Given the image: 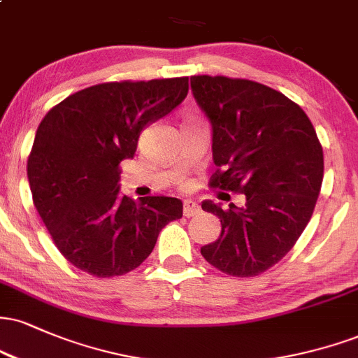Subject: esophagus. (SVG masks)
Instances as JSON below:
<instances>
[{"mask_svg":"<svg viewBox=\"0 0 358 358\" xmlns=\"http://www.w3.org/2000/svg\"><path fill=\"white\" fill-rule=\"evenodd\" d=\"M200 212V207L193 200H185L183 202V215L185 217H193Z\"/></svg>","mask_w":358,"mask_h":358,"instance_id":"1","label":"esophagus"}]
</instances>
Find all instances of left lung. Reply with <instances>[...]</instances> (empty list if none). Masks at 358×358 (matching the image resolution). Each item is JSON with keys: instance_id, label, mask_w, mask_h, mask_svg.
I'll return each mask as SVG.
<instances>
[{"instance_id": "1", "label": "left lung", "mask_w": 358, "mask_h": 358, "mask_svg": "<svg viewBox=\"0 0 358 358\" xmlns=\"http://www.w3.org/2000/svg\"><path fill=\"white\" fill-rule=\"evenodd\" d=\"M190 84L212 124L219 168L210 187L245 195L244 207L227 210L202 203L222 232L200 252L229 276H257L293 249L313 215L323 148L305 110L268 85L224 76H193Z\"/></svg>"}]
</instances>
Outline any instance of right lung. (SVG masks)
<instances>
[{"instance_id":"obj_1","label":"right lung","mask_w":358,"mask_h":358,"mask_svg":"<svg viewBox=\"0 0 358 358\" xmlns=\"http://www.w3.org/2000/svg\"><path fill=\"white\" fill-rule=\"evenodd\" d=\"M188 94V77L104 82L72 94L45 114L28 156L35 208L53 244L90 276H122L153 250L168 222L182 219L173 196L119 193L122 159L141 131Z\"/></svg>"}]
</instances>
